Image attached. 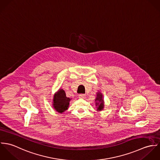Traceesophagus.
<instances>
[{
	"label": "esophagus",
	"instance_id": "esophagus-1",
	"mask_svg": "<svg viewBox=\"0 0 160 160\" xmlns=\"http://www.w3.org/2000/svg\"><path fill=\"white\" fill-rule=\"evenodd\" d=\"M79 97L80 98H84L85 97V94H83V93H81L79 95Z\"/></svg>",
	"mask_w": 160,
	"mask_h": 160
}]
</instances>
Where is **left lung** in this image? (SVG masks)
Here are the masks:
<instances>
[{"instance_id":"8db88e82","label":"left lung","mask_w":160,"mask_h":160,"mask_svg":"<svg viewBox=\"0 0 160 160\" xmlns=\"http://www.w3.org/2000/svg\"><path fill=\"white\" fill-rule=\"evenodd\" d=\"M97 100L99 102L98 103H96V105L97 106H98L97 107V110H102L103 108V99H102V95L101 93H98L97 94V97L96 98V100Z\"/></svg>"}]
</instances>
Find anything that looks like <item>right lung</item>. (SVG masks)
Segmentation results:
<instances>
[{
	"label": "right lung",
	"mask_w": 160,
	"mask_h": 160,
	"mask_svg": "<svg viewBox=\"0 0 160 160\" xmlns=\"http://www.w3.org/2000/svg\"><path fill=\"white\" fill-rule=\"evenodd\" d=\"M70 98L66 97L63 89H60L55 94L53 98V107L59 113H63L68 109Z\"/></svg>",
	"instance_id": "right-lung-1"
}]
</instances>
